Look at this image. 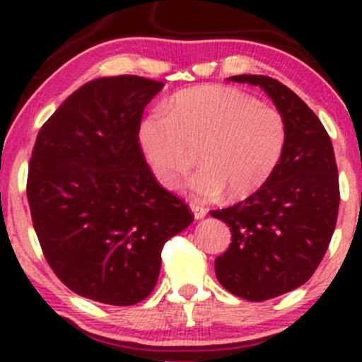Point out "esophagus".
Segmentation results:
<instances>
[{"label": "esophagus", "mask_w": 362, "mask_h": 362, "mask_svg": "<svg viewBox=\"0 0 362 362\" xmlns=\"http://www.w3.org/2000/svg\"><path fill=\"white\" fill-rule=\"evenodd\" d=\"M190 209H192V213H194V218H195V219H202V218H204V216L207 214V209H206V207H202V206L195 204V202H190Z\"/></svg>", "instance_id": "esophagus-1"}]
</instances>
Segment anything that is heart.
<instances>
[{
    "label": "heart",
    "instance_id": "obj_1",
    "mask_svg": "<svg viewBox=\"0 0 362 362\" xmlns=\"http://www.w3.org/2000/svg\"><path fill=\"white\" fill-rule=\"evenodd\" d=\"M288 139L286 120L276 107L245 91L206 85L180 91L167 110L141 120L138 141L156 180L173 190L197 161L190 192L202 199L223 190L242 199L260 189L279 165Z\"/></svg>",
    "mask_w": 362,
    "mask_h": 362
}]
</instances>
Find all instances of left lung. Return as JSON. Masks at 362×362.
<instances>
[{"label":"left lung","instance_id":"1","mask_svg":"<svg viewBox=\"0 0 362 362\" xmlns=\"http://www.w3.org/2000/svg\"><path fill=\"white\" fill-rule=\"evenodd\" d=\"M228 80L260 86L288 129L271 178L238 204L211 211L231 231L230 247L214 260L219 284L243 300L265 301L305 284L325 255L340 202L337 163L323 124L293 90L260 74Z\"/></svg>","mask_w":362,"mask_h":362}]
</instances>
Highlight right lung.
Masks as SVG:
<instances>
[{
	"label": "right lung",
	"mask_w": 362,
	"mask_h": 362,
	"mask_svg": "<svg viewBox=\"0 0 362 362\" xmlns=\"http://www.w3.org/2000/svg\"><path fill=\"white\" fill-rule=\"evenodd\" d=\"M165 83L122 74L69 95L37 136L27 197L45 260L73 293L131 306L156 286L161 250L194 221L141 151L144 107Z\"/></svg>",
	"instance_id": "right-lung-1"
}]
</instances>
